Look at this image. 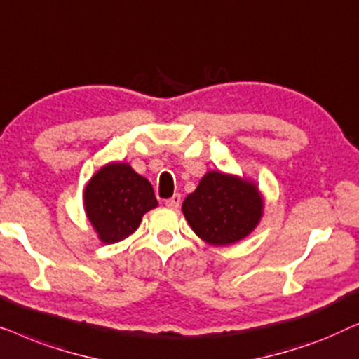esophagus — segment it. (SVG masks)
<instances>
[{"mask_svg": "<svg viewBox=\"0 0 359 359\" xmlns=\"http://www.w3.org/2000/svg\"><path fill=\"white\" fill-rule=\"evenodd\" d=\"M165 206H168V208H170V210H177L180 206V195L175 194L172 198L165 200Z\"/></svg>", "mask_w": 359, "mask_h": 359, "instance_id": "esophagus-1", "label": "esophagus"}]
</instances>
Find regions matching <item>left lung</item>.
Returning <instances> with one entry per match:
<instances>
[{
	"label": "left lung",
	"mask_w": 359,
	"mask_h": 359,
	"mask_svg": "<svg viewBox=\"0 0 359 359\" xmlns=\"http://www.w3.org/2000/svg\"><path fill=\"white\" fill-rule=\"evenodd\" d=\"M265 200L254 180L208 170L182 203L187 223L210 245L236 244L259 226Z\"/></svg>",
	"instance_id": "left-lung-1"
}]
</instances>
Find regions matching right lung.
<instances>
[{
	"instance_id": "1",
	"label": "right lung",
	"mask_w": 359,
	"mask_h": 359,
	"mask_svg": "<svg viewBox=\"0 0 359 359\" xmlns=\"http://www.w3.org/2000/svg\"><path fill=\"white\" fill-rule=\"evenodd\" d=\"M83 203L99 241L115 244L138 229L144 213L158 206L149 180L128 163H109L89 179Z\"/></svg>"
}]
</instances>
